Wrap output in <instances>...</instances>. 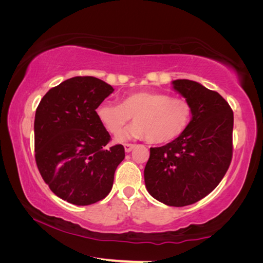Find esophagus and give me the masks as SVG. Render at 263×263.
<instances>
[{"instance_id":"34e87169","label":"esophagus","mask_w":263,"mask_h":263,"mask_svg":"<svg viewBox=\"0 0 263 263\" xmlns=\"http://www.w3.org/2000/svg\"><path fill=\"white\" fill-rule=\"evenodd\" d=\"M135 146L136 145H133V144H125L124 145V149H125V152H131V151L135 148Z\"/></svg>"}]
</instances>
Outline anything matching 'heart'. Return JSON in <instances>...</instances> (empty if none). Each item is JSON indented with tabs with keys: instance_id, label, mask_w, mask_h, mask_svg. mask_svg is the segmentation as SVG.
<instances>
[{
	"instance_id": "1",
	"label": "heart",
	"mask_w": 263,
	"mask_h": 263,
	"mask_svg": "<svg viewBox=\"0 0 263 263\" xmlns=\"http://www.w3.org/2000/svg\"><path fill=\"white\" fill-rule=\"evenodd\" d=\"M96 116L112 136H118L133 117L135 123L119 140L146 138L152 144H164L189 127L193 106L188 100L164 92L137 91L124 96L119 104L103 102L96 108Z\"/></svg>"
}]
</instances>
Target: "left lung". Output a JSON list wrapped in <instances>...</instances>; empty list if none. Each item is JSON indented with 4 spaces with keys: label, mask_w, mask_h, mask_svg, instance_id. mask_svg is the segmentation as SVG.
<instances>
[{
    "label": "left lung",
    "mask_w": 263,
    "mask_h": 263,
    "mask_svg": "<svg viewBox=\"0 0 263 263\" xmlns=\"http://www.w3.org/2000/svg\"><path fill=\"white\" fill-rule=\"evenodd\" d=\"M173 88L190 102L193 118L182 135L151 147L144 177L148 193L169 206L201 201L219 184L232 160L233 111L217 91L191 80Z\"/></svg>",
    "instance_id": "8db88e82"
}]
</instances>
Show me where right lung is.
I'll list each match as a JSON object with an SVG mask.
<instances>
[{
    "label": "right lung",
    "instance_id": "right-lung-1",
    "mask_svg": "<svg viewBox=\"0 0 263 263\" xmlns=\"http://www.w3.org/2000/svg\"><path fill=\"white\" fill-rule=\"evenodd\" d=\"M114 88L94 77H75L43 97L34 117V157L52 193L75 205L103 199L116 168L125 158L123 145L108 147L111 137L96 108Z\"/></svg>",
    "mask_w": 263,
    "mask_h": 263
}]
</instances>
